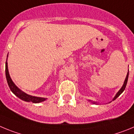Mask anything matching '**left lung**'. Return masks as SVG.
Listing matches in <instances>:
<instances>
[{
    "label": "left lung",
    "mask_w": 134,
    "mask_h": 134,
    "mask_svg": "<svg viewBox=\"0 0 134 134\" xmlns=\"http://www.w3.org/2000/svg\"><path fill=\"white\" fill-rule=\"evenodd\" d=\"M128 75H129V72H127V76H126V79H125V81H124V85H123L122 87H121V89H120V91H119L118 93H117V94H116V95H115V97H114V99H113V100H115V99L117 98V97H119V96H120V95H121V93H122L123 91H124V90H125V89H126V85H127V79H128Z\"/></svg>",
    "instance_id": "left-lung-1"
}]
</instances>
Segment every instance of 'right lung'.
Segmentation results:
<instances>
[{"label": "right lung", "mask_w": 134, "mask_h": 134, "mask_svg": "<svg viewBox=\"0 0 134 134\" xmlns=\"http://www.w3.org/2000/svg\"><path fill=\"white\" fill-rule=\"evenodd\" d=\"M8 57V55H7ZM6 61V69H5V72H6V77H7V83H8V85L10 87V90H11L12 92L16 96H17L19 98H20V99L25 101V102H32V103H40V102H43L44 100L46 99L45 98H43V97H34V96H31L28 95V94L25 93L23 92V91H20L19 88L14 85V83L13 82L12 79H10V75H9V73H8V65H7V62Z\"/></svg>", "instance_id": "obj_1"}]
</instances>
